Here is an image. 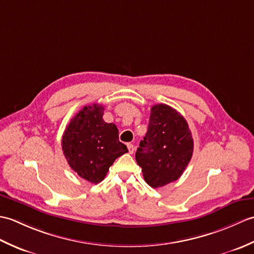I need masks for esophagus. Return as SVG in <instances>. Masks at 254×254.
<instances>
[{"mask_svg": "<svg viewBox=\"0 0 254 254\" xmlns=\"http://www.w3.org/2000/svg\"><path fill=\"white\" fill-rule=\"evenodd\" d=\"M127 149H128V153H130V154H133V153H134V146H133V144H131V143H127Z\"/></svg>", "mask_w": 254, "mask_h": 254, "instance_id": "obj_1", "label": "esophagus"}]
</instances>
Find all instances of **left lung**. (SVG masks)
Here are the masks:
<instances>
[{
	"mask_svg": "<svg viewBox=\"0 0 254 254\" xmlns=\"http://www.w3.org/2000/svg\"><path fill=\"white\" fill-rule=\"evenodd\" d=\"M192 154L193 138L186 119L168 105L153 106L146 135L135 153L147 185L156 189L179 179Z\"/></svg>",
	"mask_w": 254,
	"mask_h": 254,
	"instance_id": "left-lung-1",
	"label": "left lung"
}]
</instances>
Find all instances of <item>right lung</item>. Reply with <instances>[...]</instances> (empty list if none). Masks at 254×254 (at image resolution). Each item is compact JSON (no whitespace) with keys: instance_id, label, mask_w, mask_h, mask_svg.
<instances>
[{"instance_id":"obj_1","label":"right lung","mask_w":254,"mask_h":254,"mask_svg":"<svg viewBox=\"0 0 254 254\" xmlns=\"http://www.w3.org/2000/svg\"><path fill=\"white\" fill-rule=\"evenodd\" d=\"M104 110L101 105L85 106L69 121L62 136V150L69 167L91 183L104 180L115 160L128 152L119 141L116 124L102 119Z\"/></svg>"}]
</instances>
